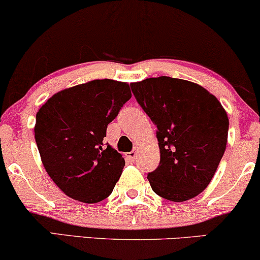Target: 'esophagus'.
<instances>
[{"mask_svg":"<svg viewBox=\"0 0 260 260\" xmlns=\"http://www.w3.org/2000/svg\"><path fill=\"white\" fill-rule=\"evenodd\" d=\"M127 158L131 160V162H134V160H136V158H137V152L136 151H131L129 153H127Z\"/></svg>","mask_w":260,"mask_h":260,"instance_id":"esophagus-1","label":"esophagus"}]
</instances>
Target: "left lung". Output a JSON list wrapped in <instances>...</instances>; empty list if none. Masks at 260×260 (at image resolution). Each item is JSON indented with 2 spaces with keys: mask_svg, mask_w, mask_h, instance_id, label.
Instances as JSON below:
<instances>
[{
  "mask_svg": "<svg viewBox=\"0 0 260 260\" xmlns=\"http://www.w3.org/2000/svg\"><path fill=\"white\" fill-rule=\"evenodd\" d=\"M131 88L157 127L160 160L147 174L151 188L172 202L194 198L208 187L225 151V110L209 91L182 79L149 78Z\"/></svg>",
  "mask_w": 260,
  "mask_h": 260,
  "instance_id": "1",
  "label": "left lung"
}]
</instances>
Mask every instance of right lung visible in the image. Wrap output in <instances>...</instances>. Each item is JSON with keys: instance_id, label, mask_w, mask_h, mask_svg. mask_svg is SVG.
Segmentation results:
<instances>
[{"instance_id": "add662e5", "label": "right lung", "mask_w": 260, "mask_h": 260, "mask_svg": "<svg viewBox=\"0 0 260 260\" xmlns=\"http://www.w3.org/2000/svg\"><path fill=\"white\" fill-rule=\"evenodd\" d=\"M131 97L128 84L103 79L58 92L38 110L35 138L43 166L66 196L93 204L111 194L124 159L104 137Z\"/></svg>"}]
</instances>
